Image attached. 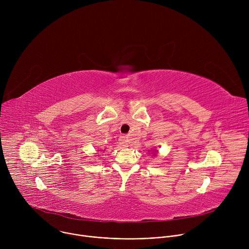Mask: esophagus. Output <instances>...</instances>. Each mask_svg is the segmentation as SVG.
Instances as JSON below:
<instances>
[{"instance_id": "34e87169", "label": "esophagus", "mask_w": 249, "mask_h": 249, "mask_svg": "<svg viewBox=\"0 0 249 249\" xmlns=\"http://www.w3.org/2000/svg\"><path fill=\"white\" fill-rule=\"evenodd\" d=\"M120 144L123 146V147H128V145H129V142H128V139H127V137H125V136H122L121 138H120Z\"/></svg>"}]
</instances>
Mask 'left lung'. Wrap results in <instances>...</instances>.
<instances>
[{
  "mask_svg": "<svg viewBox=\"0 0 249 249\" xmlns=\"http://www.w3.org/2000/svg\"><path fill=\"white\" fill-rule=\"evenodd\" d=\"M152 154H154V156H157V154H158V151H156V150H154V152L152 153Z\"/></svg>",
  "mask_w": 249,
  "mask_h": 249,
  "instance_id": "left-lung-1",
  "label": "left lung"
}]
</instances>
